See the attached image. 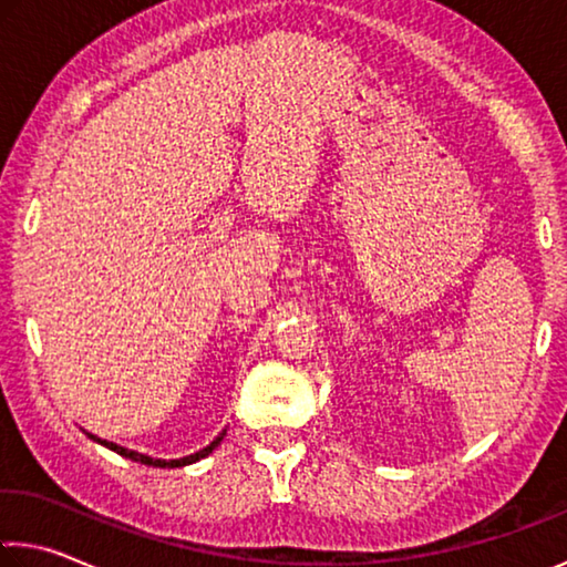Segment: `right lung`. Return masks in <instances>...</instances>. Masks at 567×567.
I'll list each match as a JSON object with an SVG mask.
<instances>
[{
  "label": "right lung",
  "instance_id": "1",
  "mask_svg": "<svg viewBox=\"0 0 567 567\" xmlns=\"http://www.w3.org/2000/svg\"><path fill=\"white\" fill-rule=\"evenodd\" d=\"M224 434H227V429L221 431V434L214 439V442L206 446V449H202V452H196V454H192V456H184V460H154V456H146V454H138V452H131V449H123V446H118V444H113V442H105V439H97V436H93V434H87L90 439H93V442H97V444H103V446H107V449H113L115 454H121V456H125V460H133V462H141V464H148V466H168V470H174V466H186V464H194V462H199V460H204L206 454H212V449L214 446H219V442L224 439Z\"/></svg>",
  "mask_w": 567,
  "mask_h": 567
}]
</instances>
